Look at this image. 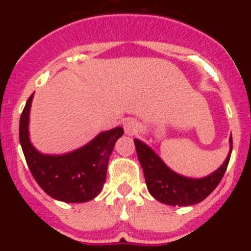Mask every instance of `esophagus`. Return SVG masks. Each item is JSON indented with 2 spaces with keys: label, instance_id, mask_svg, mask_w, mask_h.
Here are the masks:
<instances>
[{
  "label": "esophagus",
  "instance_id": "1",
  "mask_svg": "<svg viewBox=\"0 0 251 251\" xmlns=\"http://www.w3.org/2000/svg\"><path fill=\"white\" fill-rule=\"evenodd\" d=\"M123 128L124 132L127 133L128 136H133V134H136L138 133L139 130V123L136 121V119H126L123 123Z\"/></svg>",
  "mask_w": 251,
  "mask_h": 251
}]
</instances>
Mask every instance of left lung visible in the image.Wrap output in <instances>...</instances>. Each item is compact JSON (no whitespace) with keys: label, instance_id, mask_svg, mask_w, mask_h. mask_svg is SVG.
Here are the masks:
<instances>
[{"label":"left lung","instance_id":"8db88e82","mask_svg":"<svg viewBox=\"0 0 251 251\" xmlns=\"http://www.w3.org/2000/svg\"><path fill=\"white\" fill-rule=\"evenodd\" d=\"M134 145L150 194L166 205L190 206L205 200L220 183L231 156L232 138H230L231 150L223 166L210 176L199 179L187 178L175 174L156 153L139 139H134Z\"/></svg>","mask_w":251,"mask_h":251}]
</instances>
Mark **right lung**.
I'll return each mask as SVG.
<instances>
[{
  "mask_svg": "<svg viewBox=\"0 0 251 251\" xmlns=\"http://www.w3.org/2000/svg\"><path fill=\"white\" fill-rule=\"evenodd\" d=\"M32 95L26 101L20 118V143L31 175L40 187L55 200L64 202L93 200L103 188L109 157L117 139L123 136V128L117 127L100 133L86 146L68 154H41L28 139V113Z\"/></svg>",
  "mask_w": 251,
  "mask_h": 251,
  "instance_id": "obj_1",
  "label": "right lung"
}]
</instances>
